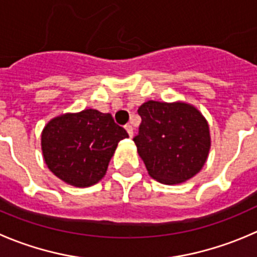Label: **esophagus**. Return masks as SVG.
Returning a JSON list of instances; mask_svg holds the SVG:
<instances>
[{
  "label": "esophagus",
  "mask_w": 257,
  "mask_h": 257,
  "mask_svg": "<svg viewBox=\"0 0 257 257\" xmlns=\"http://www.w3.org/2000/svg\"><path fill=\"white\" fill-rule=\"evenodd\" d=\"M124 128H126L127 134L130 135V138H133V136H134V128H133V126H131V124H126V126H124Z\"/></svg>",
  "instance_id": "esophagus-1"
}]
</instances>
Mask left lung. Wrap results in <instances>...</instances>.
I'll return each mask as SVG.
<instances>
[{"mask_svg": "<svg viewBox=\"0 0 257 257\" xmlns=\"http://www.w3.org/2000/svg\"><path fill=\"white\" fill-rule=\"evenodd\" d=\"M138 112L141 124L134 141L151 178L173 185L199 173L211 149L203 114L184 102L148 101Z\"/></svg>", "mask_w": 257, "mask_h": 257, "instance_id": "1", "label": "left lung"}]
</instances>
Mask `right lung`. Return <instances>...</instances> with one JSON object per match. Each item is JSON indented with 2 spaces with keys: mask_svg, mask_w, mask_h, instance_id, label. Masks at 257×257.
<instances>
[{
  "mask_svg": "<svg viewBox=\"0 0 257 257\" xmlns=\"http://www.w3.org/2000/svg\"><path fill=\"white\" fill-rule=\"evenodd\" d=\"M128 138L109 113L84 109L50 119L41 134L44 160L67 184L85 188L104 177L122 139Z\"/></svg>",
  "mask_w": 257,
  "mask_h": 257,
  "instance_id": "add662e5",
  "label": "right lung"
}]
</instances>
